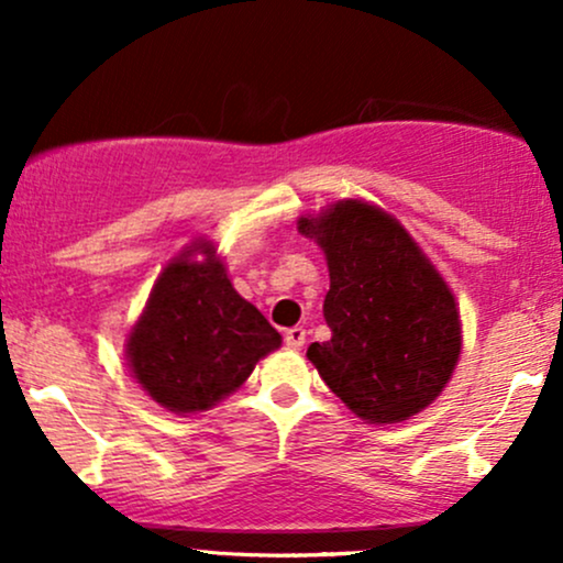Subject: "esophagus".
I'll return each mask as SVG.
<instances>
[{"instance_id":"1","label":"esophagus","mask_w":563,"mask_h":563,"mask_svg":"<svg viewBox=\"0 0 563 563\" xmlns=\"http://www.w3.org/2000/svg\"><path fill=\"white\" fill-rule=\"evenodd\" d=\"M303 344H307V331L303 328H288L286 331V346L288 349H301Z\"/></svg>"}]
</instances>
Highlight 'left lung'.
I'll return each instance as SVG.
<instances>
[{
    "label": "left lung",
    "mask_w": 563,
    "mask_h": 563,
    "mask_svg": "<svg viewBox=\"0 0 563 563\" xmlns=\"http://www.w3.org/2000/svg\"><path fill=\"white\" fill-rule=\"evenodd\" d=\"M299 230L318 238L331 273L322 303L331 339L307 357L360 418L407 421L434 402L461 354L450 288L412 238L363 200H341Z\"/></svg>",
    "instance_id": "1"
}]
</instances>
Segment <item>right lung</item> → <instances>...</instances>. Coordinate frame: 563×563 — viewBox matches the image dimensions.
Instances as JSON below:
<instances>
[{
	"instance_id": "add662e5",
	"label": "right lung",
	"mask_w": 563,
	"mask_h": 563,
	"mask_svg": "<svg viewBox=\"0 0 563 563\" xmlns=\"http://www.w3.org/2000/svg\"><path fill=\"white\" fill-rule=\"evenodd\" d=\"M203 254L192 262L187 251L161 273L126 344L137 384L174 412L209 410L280 346V333L238 296L214 251L203 245Z\"/></svg>"
}]
</instances>
